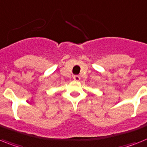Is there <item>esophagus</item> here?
Masks as SVG:
<instances>
[{"instance_id": "esophagus-1", "label": "esophagus", "mask_w": 147, "mask_h": 147, "mask_svg": "<svg viewBox=\"0 0 147 147\" xmlns=\"http://www.w3.org/2000/svg\"><path fill=\"white\" fill-rule=\"evenodd\" d=\"M73 79L75 80V81H76V82H78V81H80V79H81V78H80L79 76H74Z\"/></svg>"}]
</instances>
